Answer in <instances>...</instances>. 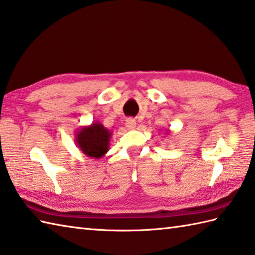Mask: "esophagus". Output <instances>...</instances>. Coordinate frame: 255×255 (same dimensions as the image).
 Returning <instances> with one entry per match:
<instances>
[{
  "label": "esophagus",
  "mask_w": 255,
  "mask_h": 255,
  "mask_svg": "<svg viewBox=\"0 0 255 255\" xmlns=\"http://www.w3.org/2000/svg\"><path fill=\"white\" fill-rule=\"evenodd\" d=\"M126 128L129 129V130H133L134 128H136V121L134 119L129 118L126 121Z\"/></svg>",
  "instance_id": "esophagus-1"
}]
</instances>
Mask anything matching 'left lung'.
I'll list each match as a JSON object with an SVG mask.
<instances>
[{
  "label": "left lung",
  "mask_w": 255,
  "mask_h": 255,
  "mask_svg": "<svg viewBox=\"0 0 255 255\" xmlns=\"http://www.w3.org/2000/svg\"><path fill=\"white\" fill-rule=\"evenodd\" d=\"M166 132H167V133H169V132H170V130H167V131H166Z\"/></svg>",
  "instance_id": "left-lung-1"
}]
</instances>
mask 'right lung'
I'll return each mask as SVG.
<instances>
[{"label": "right lung", "mask_w": 255, "mask_h": 255, "mask_svg": "<svg viewBox=\"0 0 255 255\" xmlns=\"http://www.w3.org/2000/svg\"><path fill=\"white\" fill-rule=\"evenodd\" d=\"M112 131L99 122L83 126L75 131V143L81 152L89 158L101 159L110 149Z\"/></svg>", "instance_id": "1"}]
</instances>
